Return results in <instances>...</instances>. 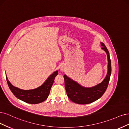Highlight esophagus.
<instances>
[{"mask_svg":"<svg viewBox=\"0 0 129 129\" xmlns=\"http://www.w3.org/2000/svg\"><path fill=\"white\" fill-rule=\"evenodd\" d=\"M65 70V68L64 67V66H61V67H60V71H64Z\"/></svg>","mask_w":129,"mask_h":129,"instance_id":"34e87169","label":"esophagus"}]
</instances>
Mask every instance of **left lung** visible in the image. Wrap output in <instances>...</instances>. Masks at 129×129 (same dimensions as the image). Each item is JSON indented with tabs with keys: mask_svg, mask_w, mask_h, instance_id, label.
<instances>
[{
	"mask_svg": "<svg viewBox=\"0 0 129 129\" xmlns=\"http://www.w3.org/2000/svg\"><path fill=\"white\" fill-rule=\"evenodd\" d=\"M102 49L107 54L108 61V73L103 81L91 88H86L77 82L71 79L66 75L64 76L65 81V87L68 96L72 102L80 105H86L92 103L100 98L105 93L108 86L111 72V64L109 52L106 45L103 43H101Z\"/></svg>",
	"mask_w": 129,
	"mask_h": 129,
	"instance_id": "1",
	"label": "left lung"
}]
</instances>
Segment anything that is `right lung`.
<instances>
[{"instance_id":"add662e5","label":"right lung","mask_w":129,"mask_h":129,"mask_svg":"<svg viewBox=\"0 0 129 129\" xmlns=\"http://www.w3.org/2000/svg\"><path fill=\"white\" fill-rule=\"evenodd\" d=\"M57 74L58 71H56L47 79L42 85L31 90H22L16 88L11 84L7 76L6 78L10 90L16 98L28 103L37 104L43 102L48 98L54 80Z\"/></svg>"}]
</instances>
